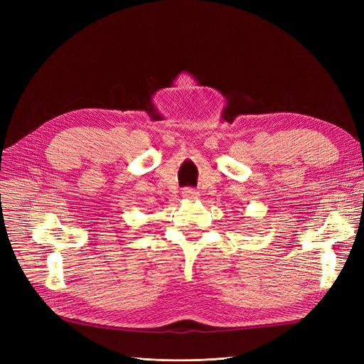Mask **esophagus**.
<instances>
[{"label": "esophagus", "mask_w": 364, "mask_h": 364, "mask_svg": "<svg viewBox=\"0 0 364 364\" xmlns=\"http://www.w3.org/2000/svg\"><path fill=\"white\" fill-rule=\"evenodd\" d=\"M182 197H185V199H197V197H199V193L193 188H185L182 191Z\"/></svg>", "instance_id": "obj_1"}]
</instances>
